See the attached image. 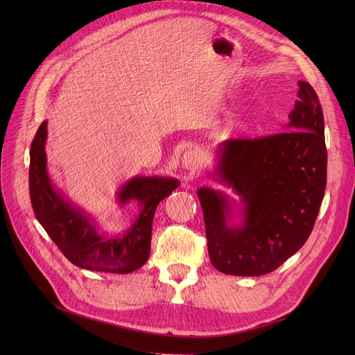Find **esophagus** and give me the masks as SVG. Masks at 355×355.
<instances>
[{"mask_svg":"<svg viewBox=\"0 0 355 355\" xmlns=\"http://www.w3.org/2000/svg\"><path fill=\"white\" fill-rule=\"evenodd\" d=\"M202 165V157L198 151H187L182 157V166L187 171H196Z\"/></svg>","mask_w":355,"mask_h":355,"instance_id":"1","label":"esophagus"}]
</instances>
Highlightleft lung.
<instances>
[{"mask_svg": "<svg viewBox=\"0 0 355 355\" xmlns=\"http://www.w3.org/2000/svg\"><path fill=\"white\" fill-rule=\"evenodd\" d=\"M288 130L218 145L216 180L240 196V226L221 191H197L211 265L226 275L260 276L277 269L308 240L327 185L324 114L308 82H297Z\"/></svg>", "mask_w": 355, "mask_h": 355, "instance_id": "left-lung-1", "label": "left lung"}]
</instances>
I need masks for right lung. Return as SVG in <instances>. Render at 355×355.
I'll return each mask as SVG.
<instances>
[{
    "instance_id": "right-lung-1",
    "label": "right lung",
    "mask_w": 355,
    "mask_h": 355,
    "mask_svg": "<svg viewBox=\"0 0 355 355\" xmlns=\"http://www.w3.org/2000/svg\"><path fill=\"white\" fill-rule=\"evenodd\" d=\"M44 121L30 146L28 189L31 206L43 229L73 265L87 270L130 273L149 257L153 218L159 201L170 196L180 182L175 178L135 177L119 190L118 201L138 200L141 213L122 236H103L83 210L73 206L53 187L47 174Z\"/></svg>"
}]
</instances>
